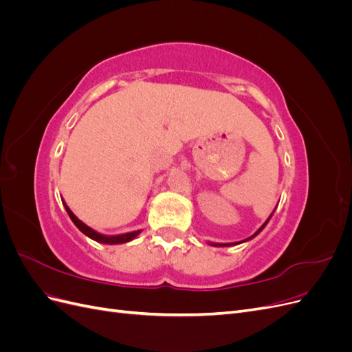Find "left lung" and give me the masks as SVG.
<instances>
[{
    "label": "left lung",
    "instance_id": "obj_1",
    "mask_svg": "<svg viewBox=\"0 0 352 352\" xmlns=\"http://www.w3.org/2000/svg\"><path fill=\"white\" fill-rule=\"evenodd\" d=\"M273 212H274V210H273ZM273 212H272V214L269 216V219L267 220H265L264 223H263V225H261V228L257 230V232H255L254 233V235H251L250 238H247V239H243V241H241V242H230V243H217V242H208V245H211V247H232V245H238V243H242V242H247V241H251L252 238H255V236H257L258 235V233L265 228V226H267V223H269V220L272 219V216H273Z\"/></svg>",
    "mask_w": 352,
    "mask_h": 352
}]
</instances>
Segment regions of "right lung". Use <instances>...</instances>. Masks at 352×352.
<instances>
[{"mask_svg": "<svg viewBox=\"0 0 352 352\" xmlns=\"http://www.w3.org/2000/svg\"><path fill=\"white\" fill-rule=\"evenodd\" d=\"M63 201V206H65L66 211L69 217L72 219V221L74 223V226H76L83 235H87L88 238H91L92 241H97L100 243H107V245H119V243H126V242H131L132 239H135L138 235L142 230H133V232H127V233H122V235H104V233H100L97 230H94L92 228H89L88 225H85V223L82 220H79L76 216L73 214V211L69 208V206L66 204L65 199Z\"/></svg>", "mask_w": 352, "mask_h": 352, "instance_id": "1", "label": "right lung"}]
</instances>
